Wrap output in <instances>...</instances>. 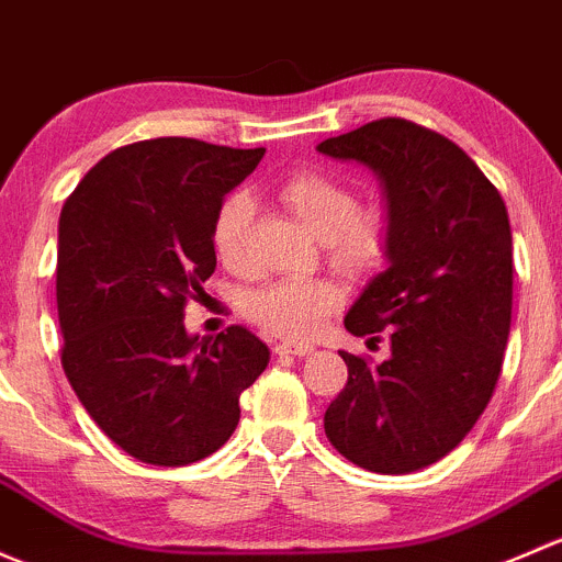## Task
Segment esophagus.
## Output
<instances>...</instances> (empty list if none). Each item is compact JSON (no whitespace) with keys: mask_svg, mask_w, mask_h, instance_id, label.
<instances>
[{"mask_svg":"<svg viewBox=\"0 0 562 562\" xmlns=\"http://www.w3.org/2000/svg\"><path fill=\"white\" fill-rule=\"evenodd\" d=\"M276 355L279 357H286V355H292V357H305V355H311V351H314V346L311 344H303V340H281V344H276Z\"/></svg>","mask_w":562,"mask_h":562,"instance_id":"obj_1","label":"esophagus"}]
</instances>
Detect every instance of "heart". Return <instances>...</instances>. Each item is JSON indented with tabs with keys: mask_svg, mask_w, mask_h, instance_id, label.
Instances as JSON below:
<instances>
[{
	"mask_svg": "<svg viewBox=\"0 0 562 562\" xmlns=\"http://www.w3.org/2000/svg\"><path fill=\"white\" fill-rule=\"evenodd\" d=\"M283 205L324 240L329 259L346 270H373L390 257L392 216L384 205H362V196L344 178L324 170H294L281 178ZM254 200L229 192L213 211L211 246L229 270L248 268V233ZM338 283L327 279H276L240 294V311L273 335L308 338L340 305Z\"/></svg>",
	"mask_w": 562,
	"mask_h": 562,
	"instance_id": "b5f03b06",
	"label": "heart"
}]
</instances>
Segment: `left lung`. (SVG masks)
Returning a JSON list of instances; mask_svg holds the SVG:
<instances>
[{"label":"left lung","instance_id":"left-lung-1","mask_svg":"<svg viewBox=\"0 0 562 562\" xmlns=\"http://www.w3.org/2000/svg\"><path fill=\"white\" fill-rule=\"evenodd\" d=\"M319 151L379 172L392 216L390 268L346 314L357 338H390L392 357L340 351L349 381L324 432L373 473H411L447 457L493 397L512 327L514 257L506 202L457 143L406 119L327 137Z\"/></svg>","mask_w":562,"mask_h":562}]
</instances>
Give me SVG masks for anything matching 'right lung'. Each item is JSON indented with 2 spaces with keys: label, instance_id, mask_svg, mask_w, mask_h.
<instances>
[{
  "label": "right lung",
  "instance_id": "right-lung-1",
  "mask_svg": "<svg viewBox=\"0 0 562 562\" xmlns=\"http://www.w3.org/2000/svg\"><path fill=\"white\" fill-rule=\"evenodd\" d=\"M265 148L156 137L97 161L59 218L61 368L113 443L148 465H189L227 443L270 351L233 324L187 335L183 308L216 270L213 211Z\"/></svg>",
  "mask_w": 562,
  "mask_h": 562
}]
</instances>
